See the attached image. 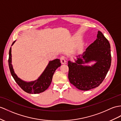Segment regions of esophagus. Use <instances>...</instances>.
<instances>
[{"mask_svg": "<svg viewBox=\"0 0 121 121\" xmlns=\"http://www.w3.org/2000/svg\"><path fill=\"white\" fill-rule=\"evenodd\" d=\"M60 62L62 64H64L66 63V58L64 56H61L60 57Z\"/></svg>", "mask_w": 121, "mask_h": 121, "instance_id": "34e87169", "label": "esophagus"}]
</instances>
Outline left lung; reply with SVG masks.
I'll return each mask as SVG.
<instances>
[{
  "label": "left lung",
  "mask_w": 121,
  "mask_h": 121,
  "mask_svg": "<svg viewBox=\"0 0 121 121\" xmlns=\"http://www.w3.org/2000/svg\"><path fill=\"white\" fill-rule=\"evenodd\" d=\"M75 62L69 60L68 78L70 83L81 90H89L98 87L105 78L111 63L110 45L101 31L96 40L83 54L78 55ZM91 62V66L85 64Z\"/></svg>",
  "instance_id": "left-lung-1"
}]
</instances>
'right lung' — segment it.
Masks as SVG:
<instances>
[{"label": "right lung", "instance_id": "right-lung-1", "mask_svg": "<svg viewBox=\"0 0 121 121\" xmlns=\"http://www.w3.org/2000/svg\"><path fill=\"white\" fill-rule=\"evenodd\" d=\"M16 40L12 44V46L15 43ZM9 66L12 76L14 80L22 89L25 92L31 94H37L43 92L47 89L50 85L54 73L57 68L61 66L60 59H55L53 60L49 61L45 69L36 80L31 82H26L18 78L15 73L12 64V54L11 47L9 51Z\"/></svg>", "mask_w": 121, "mask_h": 121}]
</instances>
